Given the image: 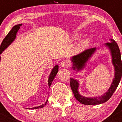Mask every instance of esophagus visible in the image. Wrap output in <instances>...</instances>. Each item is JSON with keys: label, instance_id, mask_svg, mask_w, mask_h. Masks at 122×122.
I'll use <instances>...</instances> for the list:
<instances>
[{"label": "esophagus", "instance_id": "obj_1", "mask_svg": "<svg viewBox=\"0 0 122 122\" xmlns=\"http://www.w3.org/2000/svg\"><path fill=\"white\" fill-rule=\"evenodd\" d=\"M69 66H70V64L66 60H64L61 62V67L62 68H68Z\"/></svg>", "mask_w": 122, "mask_h": 122}]
</instances>
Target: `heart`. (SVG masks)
<instances>
[{"instance_id":"heart-1","label":"heart","mask_w":122,"mask_h":122,"mask_svg":"<svg viewBox=\"0 0 122 122\" xmlns=\"http://www.w3.org/2000/svg\"><path fill=\"white\" fill-rule=\"evenodd\" d=\"M80 37H81L80 35H78L76 36V38L77 39H78L80 38ZM88 44H89V41H88V39H84V40H83V41L81 42L80 44H79L80 48L81 49L86 48L88 45Z\"/></svg>"}]
</instances>
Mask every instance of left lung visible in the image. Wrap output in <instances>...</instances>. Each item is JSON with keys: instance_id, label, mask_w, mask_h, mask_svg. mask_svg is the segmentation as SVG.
Masks as SVG:
<instances>
[{"instance_id": "obj_1", "label": "left lung", "mask_w": 122, "mask_h": 122, "mask_svg": "<svg viewBox=\"0 0 122 122\" xmlns=\"http://www.w3.org/2000/svg\"><path fill=\"white\" fill-rule=\"evenodd\" d=\"M109 48L112 56V63L114 67V78L112 83L107 92L104 93L102 97H99L90 98L82 96L78 93V86L79 84L76 80L74 78H70V86L74 93L75 98L81 104L85 105H96V104H102L107 102L110 97L115 90H116L118 85L119 84L122 75V63L121 60V54L119 50V46L116 42L113 39H111L110 42H107L105 44ZM96 50V48H92L87 49L83 52L77 55H75L71 58L72 62V69L74 70L80 71L82 70L86 65V63L88 59L92 56L93 54Z\"/></svg>"}]
</instances>
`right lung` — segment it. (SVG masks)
I'll return each instance as SVG.
<instances>
[{"mask_svg":"<svg viewBox=\"0 0 122 122\" xmlns=\"http://www.w3.org/2000/svg\"><path fill=\"white\" fill-rule=\"evenodd\" d=\"M22 25V24H18L14 26L12 28V29L10 30L9 32L8 33V35L6 36V37L3 39V41H2V44L0 45V54L2 53L3 51L7 47L15 40V39L16 36V34L18 32V31L19 30V29H20V27ZM58 71V66L56 65L55 67H54L52 69V71L51 72V74L50 75V77L48 78V86L49 87H50L52 81H53L54 77L56 76V74H57ZM48 100H46V102H45V104H43L42 105L39 106L38 107H35L32 108H29V109H41V108H42L46 105V103H47Z\"/></svg>","mask_w":122,"mask_h":122,"instance_id":"right-lung-1","label":"right lung"}]
</instances>
